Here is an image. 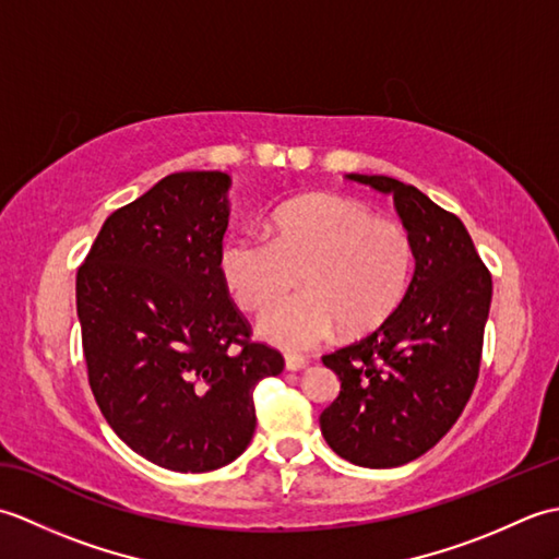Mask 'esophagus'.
Returning <instances> with one entry per match:
<instances>
[{
  "instance_id": "34e87169",
  "label": "esophagus",
  "mask_w": 559,
  "mask_h": 559,
  "mask_svg": "<svg viewBox=\"0 0 559 559\" xmlns=\"http://www.w3.org/2000/svg\"><path fill=\"white\" fill-rule=\"evenodd\" d=\"M305 365H307V360L302 358V355H295V353H288V355H286V370L298 372V370H302Z\"/></svg>"
}]
</instances>
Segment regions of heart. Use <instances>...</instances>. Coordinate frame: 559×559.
<instances>
[{"mask_svg":"<svg viewBox=\"0 0 559 559\" xmlns=\"http://www.w3.org/2000/svg\"><path fill=\"white\" fill-rule=\"evenodd\" d=\"M269 237L235 235L221 249V273L235 302L261 312L300 281V293L261 317L273 346L307 350L343 326L362 334L401 305L415 269L406 225L374 218L360 201L314 194L288 201L269 218Z\"/></svg>","mask_w":559,"mask_h":559,"instance_id":"1","label":"heart"}]
</instances>
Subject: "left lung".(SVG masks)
Here are the masks:
<instances>
[{
	"label": "left lung",
	"instance_id": "8db88e82",
	"mask_svg": "<svg viewBox=\"0 0 559 559\" xmlns=\"http://www.w3.org/2000/svg\"><path fill=\"white\" fill-rule=\"evenodd\" d=\"M348 180L394 197L415 242L413 281L372 334L322 358L341 379L319 415L326 444L355 466L396 468L442 439L476 386L492 276L454 213L386 175Z\"/></svg>",
	"mask_w": 559,
	"mask_h": 559
}]
</instances>
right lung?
I'll use <instances>...</instances> for the list:
<instances>
[{
	"mask_svg": "<svg viewBox=\"0 0 559 559\" xmlns=\"http://www.w3.org/2000/svg\"><path fill=\"white\" fill-rule=\"evenodd\" d=\"M230 175L175 173L117 209L76 273L88 384L122 442L204 473L252 442L254 386L283 355L249 341L221 273Z\"/></svg>",
	"mask_w": 559,
	"mask_h": 559,
	"instance_id": "add662e5",
	"label": "right lung"
}]
</instances>
